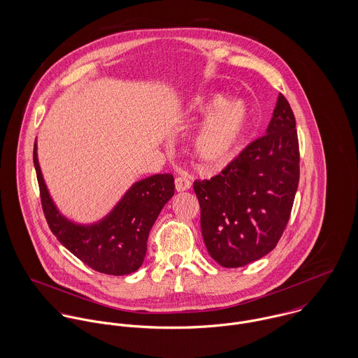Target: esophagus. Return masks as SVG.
Segmentation results:
<instances>
[{"label": "esophagus", "mask_w": 358, "mask_h": 358, "mask_svg": "<svg viewBox=\"0 0 358 358\" xmlns=\"http://www.w3.org/2000/svg\"><path fill=\"white\" fill-rule=\"evenodd\" d=\"M175 186H176L178 192H185V190H189L192 187V180L186 176H178L175 179Z\"/></svg>", "instance_id": "esophagus-1"}]
</instances>
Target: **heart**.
I'll list each match as a JSON object with an SVG mask.
<instances>
[{"label":"heart","mask_w":358,"mask_h":358,"mask_svg":"<svg viewBox=\"0 0 358 358\" xmlns=\"http://www.w3.org/2000/svg\"><path fill=\"white\" fill-rule=\"evenodd\" d=\"M215 108L193 139L194 153L205 162H220L231 157L244 142L251 111L241 99L223 102L217 95L197 102V110L206 113Z\"/></svg>","instance_id":"1"}]
</instances>
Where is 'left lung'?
I'll return each instance as SVG.
<instances>
[{
    "instance_id": "obj_1",
    "label": "left lung",
    "mask_w": 358,
    "mask_h": 358,
    "mask_svg": "<svg viewBox=\"0 0 358 358\" xmlns=\"http://www.w3.org/2000/svg\"><path fill=\"white\" fill-rule=\"evenodd\" d=\"M299 161L295 115L280 94L266 135L219 175L193 185L205 247L215 262L241 267L275 248L291 216Z\"/></svg>"
}]
</instances>
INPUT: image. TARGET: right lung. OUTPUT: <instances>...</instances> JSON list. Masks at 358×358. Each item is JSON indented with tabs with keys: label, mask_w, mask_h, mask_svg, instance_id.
Here are the masks:
<instances>
[{
	"label": "right lung",
	"mask_w": 358,
	"mask_h": 358,
	"mask_svg": "<svg viewBox=\"0 0 358 358\" xmlns=\"http://www.w3.org/2000/svg\"><path fill=\"white\" fill-rule=\"evenodd\" d=\"M33 159L43 212L59 243L95 271L111 275L136 271L145 260L154 222L175 193L173 176L158 173L135 183L102 222L77 226L66 220L52 203L40 171L36 143Z\"/></svg>",
	"instance_id": "obj_1"
}]
</instances>
